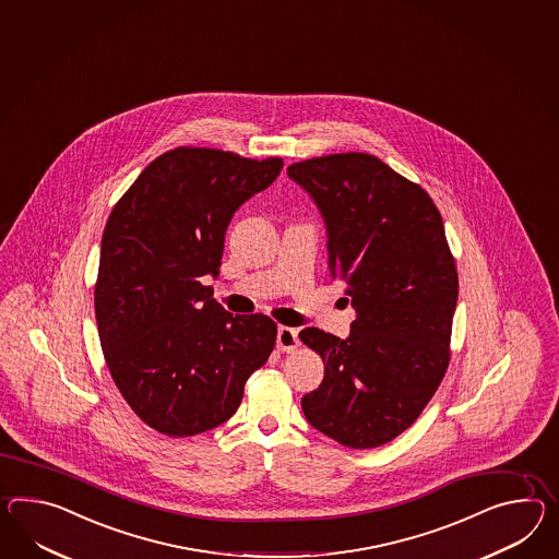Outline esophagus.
<instances>
[{
	"instance_id": "34e87169",
	"label": "esophagus",
	"mask_w": 559,
	"mask_h": 559,
	"mask_svg": "<svg viewBox=\"0 0 559 559\" xmlns=\"http://www.w3.org/2000/svg\"><path fill=\"white\" fill-rule=\"evenodd\" d=\"M276 347L286 354H293L299 347V335L297 329L285 328L281 325L278 333H276Z\"/></svg>"
}]
</instances>
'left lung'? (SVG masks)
I'll list each match as a JSON object with an SVG mask.
<instances>
[{
  "mask_svg": "<svg viewBox=\"0 0 559 559\" xmlns=\"http://www.w3.org/2000/svg\"><path fill=\"white\" fill-rule=\"evenodd\" d=\"M329 236V273L352 297L347 340L302 329L323 383L300 406L319 432L364 450L418 420L450 364L456 262L428 191L376 155L349 151L288 165Z\"/></svg>",
  "mask_w": 559,
  "mask_h": 559,
  "instance_id": "1",
  "label": "left lung"
}]
</instances>
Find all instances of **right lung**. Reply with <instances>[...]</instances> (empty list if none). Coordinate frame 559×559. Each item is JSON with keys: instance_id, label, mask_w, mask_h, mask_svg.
Returning <instances> with one entry per match:
<instances>
[{"instance_id": "obj_1", "label": "right lung", "mask_w": 559, "mask_h": 559, "mask_svg": "<svg viewBox=\"0 0 559 559\" xmlns=\"http://www.w3.org/2000/svg\"><path fill=\"white\" fill-rule=\"evenodd\" d=\"M281 157L176 147L153 159L115 204L95 283L110 378L159 435H202L230 420L245 383L276 343L269 314L231 317L202 276L219 273L238 205L269 188Z\"/></svg>"}]
</instances>
